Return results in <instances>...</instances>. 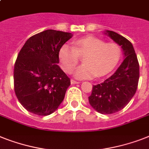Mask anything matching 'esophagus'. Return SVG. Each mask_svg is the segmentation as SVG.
<instances>
[{"mask_svg": "<svg viewBox=\"0 0 149 149\" xmlns=\"http://www.w3.org/2000/svg\"><path fill=\"white\" fill-rule=\"evenodd\" d=\"M70 82H71V83H72V84H77V83H79V82H78V81L74 80V79H71Z\"/></svg>", "mask_w": 149, "mask_h": 149, "instance_id": "34e87169", "label": "esophagus"}]
</instances>
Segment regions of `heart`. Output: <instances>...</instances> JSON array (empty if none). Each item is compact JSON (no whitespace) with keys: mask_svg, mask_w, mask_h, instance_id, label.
Wrapping results in <instances>:
<instances>
[{"mask_svg":"<svg viewBox=\"0 0 149 149\" xmlns=\"http://www.w3.org/2000/svg\"><path fill=\"white\" fill-rule=\"evenodd\" d=\"M84 63L76 70L78 79L101 77L108 74L116 66L121 58V49L116 43H105L95 37H86L74 41L73 46L63 44L59 51L62 67L71 72L83 57Z\"/></svg>","mask_w":149,"mask_h":149,"instance_id":"1","label":"heart"}]
</instances>
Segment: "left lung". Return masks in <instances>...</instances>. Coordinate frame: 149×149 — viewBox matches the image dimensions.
<instances>
[{"label": "left lung", "instance_id": "left-lung-1", "mask_svg": "<svg viewBox=\"0 0 149 149\" xmlns=\"http://www.w3.org/2000/svg\"><path fill=\"white\" fill-rule=\"evenodd\" d=\"M106 33L123 48L125 60L114 74L93 86L89 102L98 112L112 114L123 109L135 95L139 79V64L130 41L114 31H106Z\"/></svg>", "mask_w": 149, "mask_h": 149}]
</instances>
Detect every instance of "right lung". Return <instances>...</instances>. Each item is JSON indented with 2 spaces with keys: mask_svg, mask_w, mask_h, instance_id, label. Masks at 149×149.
Wrapping results in <instances>:
<instances>
[{
  "mask_svg": "<svg viewBox=\"0 0 149 149\" xmlns=\"http://www.w3.org/2000/svg\"><path fill=\"white\" fill-rule=\"evenodd\" d=\"M72 36L47 30L30 37L19 52L14 64V92L29 112L48 116L63 102L70 79L57 65L59 51Z\"/></svg>",
  "mask_w": 149,
  "mask_h": 149,
  "instance_id": "obj_1",
  "label": "right lung"
}]
</instances>
